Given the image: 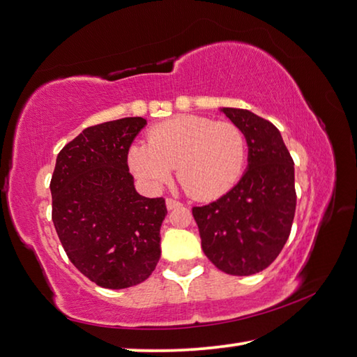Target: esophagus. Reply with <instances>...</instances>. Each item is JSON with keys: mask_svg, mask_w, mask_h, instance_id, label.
<instances>
[{"mask_svg": "<svg viewBox=\"0 0 357 357\" xmlns=\"http://www.w3.org/2000/svg\"><path fill=\"white\" fill-rule=\"evenodd\" d=\"M166 205H167V208L169 210H175V208H180L182 207V202H178V201H175V199H172V197H169L167 201H166Z\"/></svg>", "mask_w": 357, "mask_h": 357, "instance_id": "esophagus-1", "label": "esophagus"}]
</instances>
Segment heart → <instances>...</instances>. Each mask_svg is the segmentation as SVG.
I'll return each mask as SVG.
<instances>
[{"label": "heart", "instance_id": "1", "mask_svg": "<svg viewBox=\"0 0 357 357\" xmlns=\"http://www.w3.org/2000/svg\"><path fill=\"white\" fill-rule=\"evenodd\" d=\"M246 156V135L238 125L183 114L155 125L147 146L130 149L128 162L136 177L150 186L167 182L175 167L178 183L191 197L211 201L234 188Z\"/></svg>", "mask_w": 357, "mask_h": 357}]
</instances>
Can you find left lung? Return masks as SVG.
I'll list each match as a JSON object with an SVG mask.
<instances>
[{"label": "left lung", "mask_w": 357, "mask_h": 357, "mask_svg": "<svg viewBox=\"0 0 357 357\" xmlns=\"http://www.w3.org/2000/svg\"><path fill=\"white\" fill-rule=\"evenodd\" d=\"M222 111L245 131L249 166L222 197L192 207V216L211 264L232 276H251L270 266L289 240L296 210L295 167L270 121L248 109Z\"/></svg>", "instance_id": "1"}]
</instances>
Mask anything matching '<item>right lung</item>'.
<instances>
[{
    "label": "right lung",
    "instance_id": "add662e5",
    "mask_svg": "<svg viewBox=\"0 0 357 357\" xmlns=\"http://www.w3.org/2000/svg\"><path fill=\"white\" fill-rule=\"evenodd\" d=\"M147 123L125 117L92 125L61 150L50 182L52 220L68 260L103 289L137 285L158 264L162 197H142L128 150Z\"/></svg>",
    "mask_w": 357,
    "mask_h": 357
}]
</instances>
